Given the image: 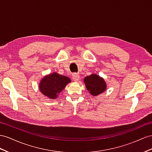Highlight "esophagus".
Segmentation results:
<instances>
[{
	"label": "esophagus",
	"mask_w": 152,
	"mask_h": 152,
	"mask_svg": "<svg viewBox=\"0 0 152 152\" xmlns=\"http://www.w3.org/2000/svg\"><path fill=\"white\" fill-rule=\"evenodd\" d=\"M72 79L75 81H77L80 79V75L78 73H74L72 75Z\"/></svg>",
	"instance_id": "34e87169"
}]
</instances>
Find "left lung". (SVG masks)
Instances as JSON below:
<instances>
[{
	"mask_svg": "<svg viewBox=\"0 0 152 152\" xmlns=\"http://www.w3.org/2000/svg\"><path fill=\"white\" fill-rule=\"evenodd\" d=\"M84 83L87 91L92 96H96L106 90L107 84L103 77L96 74L85 77Z\"/></svg>",
	"mask_w": 152,
	"mask_h": 152,
	"instance_id": "8db88e82",
	"label": "left lung"
}]
</instances>
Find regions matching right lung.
<instances>
[{"label": "right lung", "instance_id": "add662e5", "mask_svg": "<svg viewBox=\"0 0 152 152\" xmlns=\"http://www.w3.org/2000/svg\"><path fill=\"white\" fill-rule=\"evenodd\" d=\"M71 81L69 77L53 72L43 77L39 84V89L43 94L54 99Z\"/></svg>", "mask_w": 152, "mask_h": 152}]
</instances>
